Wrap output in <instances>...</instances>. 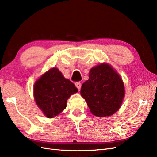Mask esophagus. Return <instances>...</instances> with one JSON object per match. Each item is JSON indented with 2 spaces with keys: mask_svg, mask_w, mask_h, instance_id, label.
Listing matches in <instances>:
<instances>
[{
  "mask_svg": "<svg viewBox=\"0 0 157 157\" xmlns=\"http://www.w3.org/2000/svg\"><path fill=\"white\" fill-rule=\"evenodd\" d=\"M75 86H76V87L77 88H78V90H80V89H81V86H82V84H81V83L80 82H75Z\"/></svg>",
  "mask_w": 157,
  "mask_h": 157,
  "instance_id": "34e87169",
  "label": "esophagus"
}]
</instances>
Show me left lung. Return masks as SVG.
I'll return each instance as SVG.
<instances>
[{
	"label": "left lung",
	"mask_w": 157,
	"mask_h": 157,
	"mask_svg": "<svg viewBox=\"0 0 157 157\" xmlns=\"http://www.w3.org/2000/svg\"><path fill=\"white\" fill-rule=\"evenodd\" d=\"M124 86L119 74L106 63L93 67L89 79L82 85L80 94L92 114L98 117L113 115L121 107Z\"/></svg>",
	"instance_id": "8db88e82"
}]
</instances>
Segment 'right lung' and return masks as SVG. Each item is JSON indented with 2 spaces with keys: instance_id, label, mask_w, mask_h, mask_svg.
<instances>
[{
  "instance_id": "obj_1",
  "label": "right lung",
  "mask_w": 157,
  "mask_h": 157,
  "mask_svg": "<svg viewBox=\"0 0 157 157\" xmlns=\"http://www.w3.org/2000/svg\"><path fill=\"white\" fill-rule=\"evenodd\" d=\"M78 89L66 79L57 68H50L34 84V98L37 106L47 118L60 114L66 107L67 100Z\"/></svg>"
}]
</instances>
